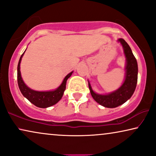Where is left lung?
Instances as JSON below:
<instances>
[{"mask_svg":"<svg viewBox=\"0 0 156 156\" xmlns=\"http://www.w3.org/2000/svg\"><path fill=\"white\" fill-rule=\"evenodd\" d=\"M124 49L126 58V79L123 85L117 90L108 95H100L92 90L90 83L88 86L93 99L100 105L106 108H116L122 105L130 98L136 90L138 81V63L131 49L125 40L118 39Z\"/></svg>","mask_w":156,"mask_h":156,"instance_id":"1","label":"left lung"}]
</instances>
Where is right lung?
Segmentation results:
<instances>
[{
    "mask_svg": "<svg viewBox=\"0 0 156 156\" xmlns=\"http://www.w3.org/2000/svg\"><path fill=\"white\" fill-rule=\"evenodd\" d=\"M24 53L22 54L20 58L19 62L18 64V73H17V79H18V87L20 92L26 97L27 99L31 103L35 105L37 107L39 108H48L52 105H55L61 99L63 96L64 91L66 90V81H67L68 78L71 76L73 72L70 73L67 76L65 77L63 83H62L61 86L58 88L56 90H52V91H36L33 90L32 89L29 88L26 84L24 83L23 80L21 76H20V63L21 61V58L23 55Z\"/></svg>",
    "mask_w": 156,
    "mask_h": 156,
    "instance_id": "add662e5",
    "label": "right lung"
}]
</instances>
